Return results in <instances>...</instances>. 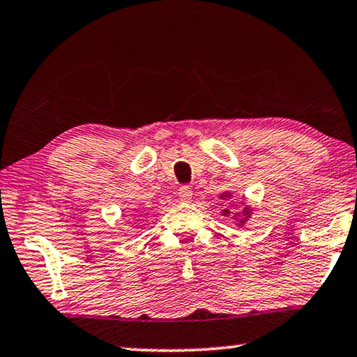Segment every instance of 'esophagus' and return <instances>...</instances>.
<instances>
[{
  "instance_id": "1",
  "label": "esophagus",
  "mask_w": 357,
  "mask_h": 357,
  "mask_svg": "<svg viewBox=\"0 0 357 357\" xmlns=\"http://www.w3.org/2000/svg\"><path fill=\"white\" fill-rule=\"evenodd\" d=\"M178 197L181 202H189L192 199V190H190V188H188V185H183V188H179L178 190Z\"/></svg>"
}]
</instances>
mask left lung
<instances>
[{"label": "left lung", "mask_w": 357, "mask_h": 357, "mask_svg": "<svg viewBox=\"0 0 357 357\" xmlns=\"http://www.w3.org/2000/svg\"><path fill=\"white\" fill-rule=\"evenodd\" d=\"M225 197H226V194H225V195H221V199H225ZM227 213H229V210H225V211H222V215H227ZM243 215H245V218H242L241 222H243V221L247 220L248 215H250V210H248V208H245V211H243Z\"/></svg>", "instance_id": "1"}]
</instances>
